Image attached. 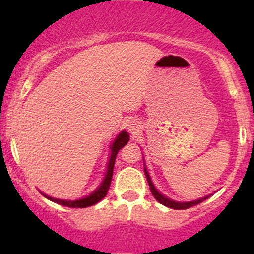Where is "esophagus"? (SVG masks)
Instances as JSON below:
<instances>
[{
	"label": "esophagus",
	"instance_id": "esophagus-1",
	"mask_svg": "<svg viewBox=\"0 0 254 254\" xmlns=\"http://www.w3.org/2000/svg\"><path fill=\"white\" fill-rule=\"evenodd\" d=\"M128 129L132 132V133H136V132L140 129V125L137 122H129L128 123Z\"/></svg>",
	"mask_w": 254,
	"mask_h": 254
}]
</instances>
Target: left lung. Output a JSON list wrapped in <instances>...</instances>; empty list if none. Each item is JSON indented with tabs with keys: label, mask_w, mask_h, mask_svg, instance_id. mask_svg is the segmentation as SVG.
<instances>
[{
	"label": "left lung",
	"mask_w": 254,
	"mask_h": 254,
	"mask_svg": "<svg viewBox=\"0 0 254 254\" xmlns=\"http://www.w3.org/2000/svg\"><path fill=\"white\" fill-rule=\"evenodd\" d=\"M143 170H145V174H146L147 182H149L150 190H151V193H152V196H154V198L156 199L158 202H160L161 205L167 206V207L174 208V210H186V208H190L194 205H198V203H201L202 201H205V199H207L208 197H210V196H205V197H202V198L194 199V201H174V199H172V198H168L167 196H164L163 193H160V192L156 190V187L154 186V183H152V181H151V177H150V174H149V170H147V168H146V164H143Z\"/></svg>",
	"instance_id": "obj_1"
}]
</instances>
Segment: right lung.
I'll return each instance as SVG.
<instances>
[{
  "instance_id": "add662e5",
  "label": "right lung",
  "mask_w": 254,
  "mask_h": 254,
  "mask_svg": "<svg viewBox=\"0 0 254 254\" xmlns=\"http://www.w3.org/2000/svg\"><path fill=\"white\" fill-rule=\"evenodd\" d=\"M129 141V134L128 132L126 131H121L118 133L114 141L112 142L111 145V155H109V160H108L107 164V170H105V174H104V178H103L102 183H100L96 190H94L89 196H85L82 198H78V199H60V198H53V197L48 196V194L43 193V196L46 198L51 199L53 202H57L62 206H67V207H80V208H84V207H89V206H93L95 203H98L99 201H102L105 196H107V192L109 190V186H111V182H112V177H113V168H114V161H116V156L118 154L121 149L125 146L126 143Z\"/></svg>"
}]
</instances>
